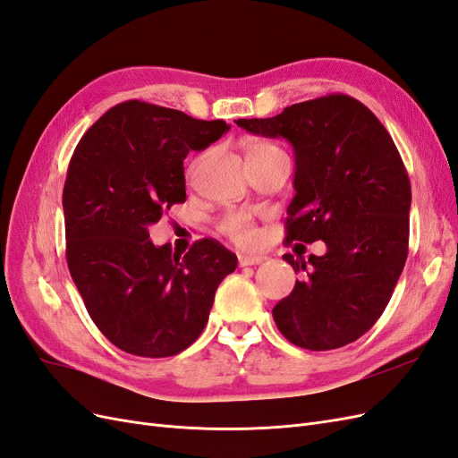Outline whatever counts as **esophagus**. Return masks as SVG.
<instances>
[{
  "instance_id": "1",
  "label": "esophagus",
  "mask_w": 458,
  "mask_h": 458,
  "mask_svg": "<svg viewBox=\"0 0 458 458\" xmlns=\"http://www.w3.org/2000/svg\"><path fill=\"white\" fill-rule=\"evenodd\" d=\"M261 261H266V256H259V254H242V256H239V266L241 267L259 266Z\"/></svg>"
}]
</instances>
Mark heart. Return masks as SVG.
<instances>
[{"label":"heart","mask_w":458,"mask_h":458,"mask_svg":"<svg viewBox=\"0 0 458 458\" xmlns=\"http://www.w3.org/2000/svg\"><path fill=\"white\" fill-rule=\"evenodd\" d=\"M269 150H281V148H276L271 143H254L252 148L248 152H269ZM219 231L227 234L233 242H237L241 246L254 244L258 239V233H256L252 219L244 212H231V214L221 217Z\"/></svg>","instance_id":"1"}]
</instances>
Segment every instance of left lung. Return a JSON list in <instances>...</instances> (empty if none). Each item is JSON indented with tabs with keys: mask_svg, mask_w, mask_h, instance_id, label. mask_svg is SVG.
I'll use <instances>...</instances> for the list:
<instances>
[{
	"mask_svg": "<svg viewBox=\"0 0 458 458\" xmlns=\"http://www.w3.org/2000/svg\"><path fill=\"white\" fill-rule=\"evenodd\" d=\"M237 126L284 137L296 157L286 242L325 241L323 256L294 259L306 281L273 308L281 335L327 352L355 342L378 321L409 254L411 183L399 150L370 110L344 93L286 106Z\"/></svg>",
	"mask_w": 458,
	"mask_h": 458,
	"instance_id": "obj_1",
	"label": "left lung"
}]
</instances>
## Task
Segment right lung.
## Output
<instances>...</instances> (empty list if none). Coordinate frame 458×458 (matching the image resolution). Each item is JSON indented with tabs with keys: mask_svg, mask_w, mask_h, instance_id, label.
I'll use <instances>...</instances> for the list:
<instances>
[{
	"mask_svg": "<svg viewBox=\"0 0 458 458\" xmlns=\"http://www.w3.org/2000/svg\"><path fill=\"white\" fill-rule=\"evenodd\" d=\"M231 126L141 101L113 106L81 137L63 189L66 261L93 323L122 352L170 357L195 342L237 256L216 239L187 254L148 225L185 202L183 160Z\"/></svg>",
	"mask_w": 458,
	"mask_h": 458,
	"instance_id": "right-lung-1",
	"label": "right lung"
}]
</instances>
